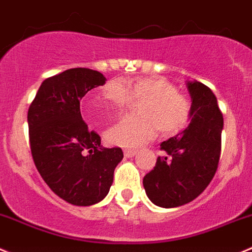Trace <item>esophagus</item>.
Returning <instances> with one entry per match:
<instances>
[{"mask_svg": "<svg viewBox=\"0 0 252 252\" xmlns=\"http://www.w3.org/2000/svg\"><path fill=\"white\" fill-rule=\"evenodd\" d=\"M124 155H125V157H133V156L136 155V151L135 150H127V148H126V150H124Z\"/></svg>", "mask_w": 252, "mask_h": 252, "instance_id": "1", "label": "esophagus"}]
</instances>
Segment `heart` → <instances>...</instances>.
<instances>
[{
	"label": "heart",
	"instance_id": "b5f03b06",
	"mask_svg": "<svg viewBox=\"0 0 252 252\" xmlns=\"http://www.w3.org/2000/svg\"><path fill=\"white\" fill-rule=\"evenodd\" d=\"M105 102L115 112L127 109L133 100H141L140 115H126L105 132L110 145L135 148L157 133L174 135L183 130L191 117V102L177 86L163 76H137L130 80L115 78L102 89ZM102 104L96 97L88 99L85 110L92 120L101 117Z\"/></svg>",
	"mask_w": 252,
	"mask_h": 252
}]
</instances>
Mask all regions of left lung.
<instances>
[{
  "label": "left lung",
  "mask_w": 252,
  "mask_h": 252,
  "mask_svg": "<svg viewBox=\"0 0 252 252\" xmlns=\"http://www.w3.org/2000/svg\"><path fill=\"white\" fill-rule=\"evenodd\" d=\"M191 121L188 127L160 143L164 156L143 178L151 202L176 208L195 199L212 182L221 153L224 119L212 89L200 81L188 83Z\"/></svg>",
  "instance_id": "1"
}]
</instances>
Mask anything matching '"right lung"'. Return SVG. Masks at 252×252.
Returning <instances> with one entry per match:
<instances>
[{
    "label": "right lung",
    "mask_w": 252,
    "mask_h": 252,
    "mask_svg": "<svg viewBox=\"0 0 252 252\" xmlns=\"http://www.w3.org/2000/svg\"><path fill=\"white\" fill-rule=\"evenodd\" d=\"M100 71L73 68L47 78L28 109L33 160L50 189L74 205L96 204L109 193L124 158L120 147L105 148L80 114L84 95L104 85Z\"/></svg>",
    "instance_id": "1"
}]
</instances>
